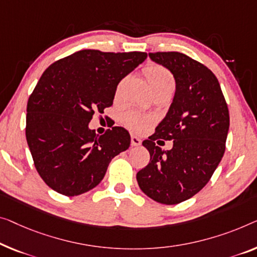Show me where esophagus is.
Masks as SVG:
<instances>
[{"label": "esophagus", "instance_id": "1", "mask_svg": "<svg viewBox=\"0 0 257 257\" xmlns=\"http://www.w3.org/2000/svg\"><path fill=\"white\" fill-rule=\"evenodd\" d=\"M142 141L140 137H137L135 135H132V145L133 147H139V145H141Z\"/></svg>", "mask_w": 257, "mask_h": 257}]
</instances>
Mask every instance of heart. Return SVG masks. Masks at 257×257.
<instances>
[{"label": "heart", "mask_w": 257, "mask_h": 257, "mask_svg": "<svg viewBox=\"0 0 257 257\" xmlns=\"http://www.w3.org/2000/svg\"><path fill=\"white\" fill-rule=\"evenodd\" d=\"M145 76H147L152 90L164 89V87L174 89L173 76L165 68L160 66H149L148 68H145ZM122 122H123L125 127L134 130V132H141V130L147 127L149 122H150V118L135 112H128L123 114Z\"/></svg>", "instance_id": "1"}]
</instances>
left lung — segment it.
I'll list each match as a JSON object with an SVG mask.
<instances>
[{"instance_id": "left-lung-1", "label": "left lung", "mask_w": 257, "mask_h": 257, "mask_svg": "<svg viewBox=\"0 0 257 257\" xmlns=\"http://www.w3.org/2000/svg\"><path fill=\"white\" fill-rule=\"evenodd\" d=\"M175 79V93L155 135L143 141L150 163L136 175L142 191L162 204H178L197 194L225 152L229 114L219 82L210 69L179 52L149 53ZM158 138L174 141L164 152Z\"/></svg>"}]
</instances>
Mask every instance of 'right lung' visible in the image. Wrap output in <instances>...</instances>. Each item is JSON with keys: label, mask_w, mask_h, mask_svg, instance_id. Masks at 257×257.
<instances>
[{"label": "right lung", "mask_w": 257, "mask_h": 257, "mask_svg": "<svg viewBox=\"0 0 257 257\" xmlns=\"http://www.w3.org/2000/svg\"><path fill=\"white\" fill-rule=\"evenodd\" d=\"M147 56L83 49L46 69L29 98L25 134L34 166L53 190L77 196L93 189L129 148L124 128L98 135L89 123L113 105L118 83Z\"/></svg>", "instance_id": "add662e5"}]
</instances>
